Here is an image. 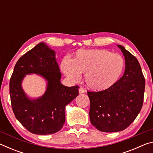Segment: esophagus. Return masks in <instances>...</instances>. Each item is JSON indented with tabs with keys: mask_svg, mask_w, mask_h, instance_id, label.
<instances>
[{
	"mask_svg": "<svg viewBox=\"0 0 153 153\" xmlns=\"http://www.w3.org/2000/svg\"><path fill=\"white\" fill-rule=\"evenodd\" d=\"M79 94H83V93H85V90L82 88H79Z\"/></svg>",
	"mask_w": 153,
	"mask_h": 153,
	"instance_id": "obj_1",
	"label": "esophagus"
}]
</instances>
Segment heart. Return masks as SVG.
Instances as JSON below:
<instances>
[{
    "label": "heart",
    "mask_w": 153,
    "mask_h": 153,
    "mask_svg": "<svg viewBox=\"0 0 153 153\" xmlns=\"http://www.w3.org/2000/svg\"><path fill=\"white\" fill-rule=\"evenodd\" d=\"M123 68L122 56L105 49L79 51L73 60L65 58L61 63V71L73 81L85 75L86 86L94 91H102L113 86Z\"/></svg>",
    "instance_id": "b5f03b06"
}]
</instances>
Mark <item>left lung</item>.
<instances>
[{
  "mask_svg": "<svg viewBox=\"0 0 153 153\" xmlns=\"http://www.w3.org/2000/svg\"><path fill=\"white\" fill-rule=\"evenodd\" d=\"M126 60L123 76L108 89L88 91L91 123L103 132L126 129L140 112L143 105L145 79L137 59L121 45Z\"/></svg>",
  "mask_w": 153,
  "mask_h": 153,
  "instance_id": "obj_1",
  "label": "left lung"
}]
</instances>
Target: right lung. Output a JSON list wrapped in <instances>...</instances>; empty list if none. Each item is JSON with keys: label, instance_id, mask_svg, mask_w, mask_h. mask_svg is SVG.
<instances>
[{"label": "right lung", "instance_id": "obj_1", "mask_svg": "<svg viewBox=\"0 0 153 153\" xmlns=\"http://www.w3.org/2000/svg\"><path fill=\"white\" fill-rule=\"evenodd\" d=\"M36 73L48 82L42 97L30 99L22 88L25 74ZM61 74L55 52L40 42L19 58L9 83L12 109L15 117L31 133L47 135L57 132L65 121V107L79 94L78 86L61 83Z\"/></svg>", "mask_w": 153, "mask_h": 153}]
</instances>
